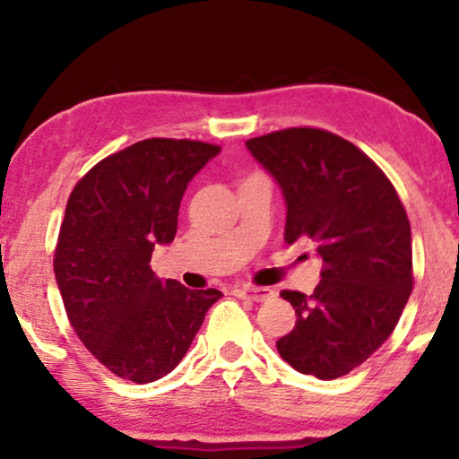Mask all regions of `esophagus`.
<instances>
[{"label": "esophagus", "instance_id": "34e87169", "mask_svg": "<svg viewBox=\"0 0 459 459\" xmlns=\"http://www.w3.org/2000/svg\"><path fill=\"white\" fill-rule=\"evenodd\" d=\"M234 294L240 299H248V300H255V303H263V300H267L272 297L273 290H269V288H256V286H240V288H234Z\"/></svg>", "mask_w": 459, "mask_h": 459}]
</instances>
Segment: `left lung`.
Instances as JSON below:
<instances>
[{"mask_svg":"<svg viewBox=\"0 0 459 459\" xmlns=\"http://www.w3.org/2000/svg\"><path fill=\"white\" fill-rule=\"evenodd\" d=\"M247 148L284 194V240L309 242L324 261L311 297L281 290L297 324L278 351L297 372L334 380L382 347L410 299L405 209L386 175L328 131H275Z\"/></svg>","mask_w":459,"mask_h":459,"instance_id":"obj_1","label":"left lung"}]
</instances>
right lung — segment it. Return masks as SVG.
I'll return each instance as SVG.
<instances>
[{"label":"right lung","mask_w":459,"mask_h":459,"mask_svg":"<svg viewBox=\"0 0 459 459\" xmlns=\"http://www.w3.org/2000/svg\"><path fill=\"white\" fill-rule=\"evenodd\" d=\"M221 148L192 140L137 142L74 186L54 273L81 342L118 378L146 385L173 372L221 292L187 290L150 267L171 244L184 192Z\"/></svg>","instance_id":"add662e5"}]
</instances>
